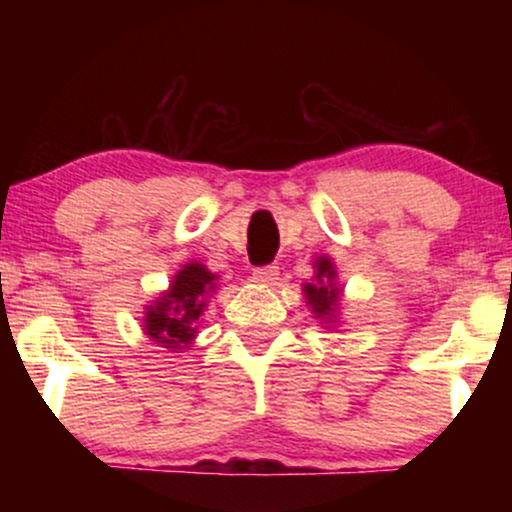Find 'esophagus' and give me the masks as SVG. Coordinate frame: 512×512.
<instances>
[{"instance_id":"obj_1","label":"esophagus","mask_w":512,"mask_h":512,"mask_svg":"<svg viewBox=\"0 0 512 512\" xmlns=\"http://www.w3.org/2000/svg\"><path fill=\"white\" fill-rule=\"evenodd\" d=\"M277 277H279L277 265H263V268L254 270V282H258V284L270 286V284L277 282Z\"/></svg>"}]
</instances>
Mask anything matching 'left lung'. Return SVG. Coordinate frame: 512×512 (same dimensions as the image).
<instances>
[{
    "mask_svg": "<svg viewBox=\"0 0 512 512\" xmlns=\"http://www.w3.org/2000/svg\"><path fill=\"white\" fill-rule=\"evenodd\" d=\"M314 279L303 284V293L310 307L314 319H319V324L333 331L340 324V296H342V284H338V270L331 256L321 254L314 258Z\"/></svg>",
    "mask_w": 512,
    "mask_h": 512,
    "instance_id": "8db88e82",
    "label": "left lung"
}]
</instances>
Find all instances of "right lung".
Here are the masks:
<instances>
[{"label": "right lung", "mask_w": 512, "mask_h": 512, "mask_svg": "<svg viewBox=\"0 0 512 512\" xmlns=\"http://www.w3.org/2000/svg\"><path fill=\"white\" fill-rule=\"evenodd\" d=\"M216 282L219 275L207 270L205 263L191 261L181 265L170 286L144 305V335L170 352H184L191 347L207 300L216 291Z\"/></svg>", "instance_id": "right-lung-1"}]
</instances>
